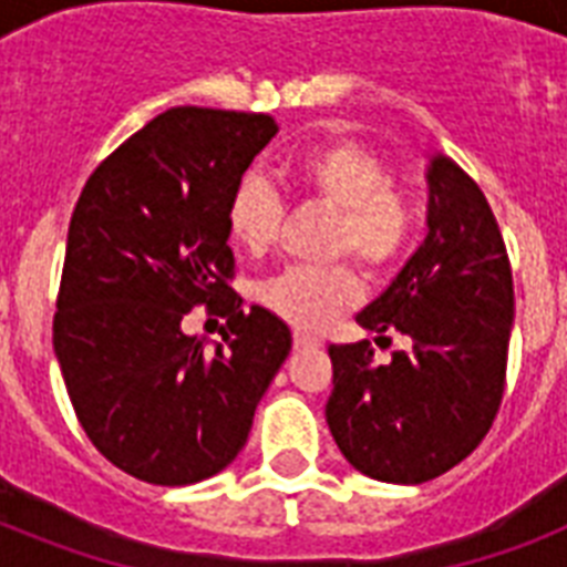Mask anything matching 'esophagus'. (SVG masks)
<instances>
[{
  "label": "esophagus",
  "mask_w": 567,
  "mask_h": 567,
  "mask_svg": "<svg viewBox=\"0 0 567 567\" xmlns=\"http://www.w3.org/2000/svg\"><path fill=\"white\" fill-rule=\"evenodd\" d=\"M293 347H297V350H315V347H320V338L297 329V332H293Z\"/></svg>",
  "instance_id": "34e87169"
}]
</instances>
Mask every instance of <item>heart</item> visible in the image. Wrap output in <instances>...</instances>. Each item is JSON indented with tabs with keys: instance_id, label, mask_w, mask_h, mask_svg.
<instances>
[{
	"instance_id": "b5f03b06",
	"label": "heart",
	"mask_w": 567,
	"mask_h": 567,
	"mask_svg": "<svg viewBox=\"0 0 567 567\" xmlns=\"http://www.w3.org/2000/svg\"><path fill=\"white\" fill-rule=\"evenodd\" d=\"M285 182L338 212L332 252L382 274L412 247L421 212L414 196L391 182L385 162L353 141H329L302 150L282 167ZM279 226V199L261 176L231 190L226 229L235 247L265 252ZM362 297L359 276L347 265L288 267L258 288V300L300 329H323Z\"/></svg>"
}]
</instances>
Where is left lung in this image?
Instances as JSON below:
<instances>
[{"label":"left lung","instance_id":"8db88e82","mask_svg":"<svg viewBox=\"0 0 567 567\" xmlns=\"http://www.w3.org/2000/svg\"><path fill=\"white\" fill-rule=\"evenodd\" d=\"M426 238L355 323L405 336L385 364L371 341L332 344L327 423L355 471L379 483L435 480L492 430L501 409L515 291L492 205L447 155L426 164Z\"/></svg>","mask_w":567,"mask_h":567}]
</instances>
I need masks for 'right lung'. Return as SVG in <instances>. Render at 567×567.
Masks as SVG:
<instances>
[{
    "instance_id": "right-lung-1",
    "label": "right lung",
    "mask_w": 567,
    "mask_h": 567,
    "mask_svg": "<svg viewBox=\"0 0 567 567\" xmlns=\"http://www.w3.org/2000/svg\"><path fill=\"white\" fill-rule=\"evenodd\" d=\"M276 132L270 114L164 111L75 203L52 344L82 430L135 480L220 474L291 353L288 323L229 288L226 205ZM199 301L227 318L214 351L181 329Z\"/></svg>"
}]
</instances>
